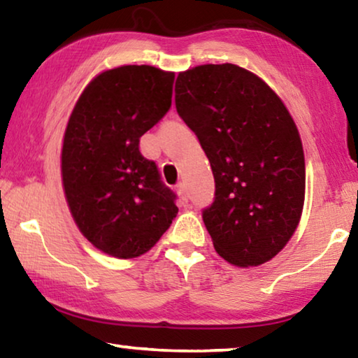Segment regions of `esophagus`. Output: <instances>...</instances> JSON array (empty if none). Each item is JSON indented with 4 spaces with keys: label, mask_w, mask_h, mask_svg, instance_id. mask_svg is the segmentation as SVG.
Here are the masks:
<instances>
[{
    "label": "esophagus",
    "mask_w": 358,
    "mask_h": 358,
    "mask_svg": "<svg viewBox=\"0 0 358 358\" xmlns=\"http://www.w3.org/2000/svg\"><path fill=\"white\" fill-rule=\"evenodd\" d=\"M175 189H177V194L181 197V201L187 202V189H186V185H185V183H178L177 187H175Z\"/></svg>",
    "instance_id": "esophagus-1"
}]
</instances>
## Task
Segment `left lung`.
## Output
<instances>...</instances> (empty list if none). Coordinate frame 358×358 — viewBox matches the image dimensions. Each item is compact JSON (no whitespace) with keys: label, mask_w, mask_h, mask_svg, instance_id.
<instances>
[{"label":"left lung","mask_w":358,"mask_h":358,"mask_svg":"<svg viewBox=\"0 0 358 358\" xmlns=\"http://www.w3.org/2000/svg\"><path fill=\"white\" fill-rule=\"evenodd\" d=\"M175 106L215 177L202 217L216 252L237 266L268 262L292 237L305 202V156L286 106L235 64L180 72Z\"/></svg>","instance_id":"8db88e82"}]
</instances>
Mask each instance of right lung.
Returning <instances> with one entry per match:
<instances>
[{
	"label": "right lung",
	"mask_w": 358,
	"mask_h": 358,
	"mask_svg": "<svg viewBox=\"0 0 358 358\" xmlns=\"http://www.w3.org/2000/svg\"><path fill=\"white\" fill-rule=\"evenodd\" d=\"M173 72L120 66L94 77L78 98L62 150L63 187L83 237L108 256L150 251L178 213L175 192L141 137L172 106Z\"/></svg>",
	"instance_id": "right-lung-1"
}]
</instances>
